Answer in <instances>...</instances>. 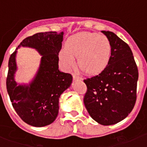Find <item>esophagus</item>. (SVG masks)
<instances>
[{"label":"esophagus","instance_id":"1","mask_svg":"<svg viewBox=\"0 0 147 147\" xmlns=\"http://www.w3.org/2000/svg\"><path fill=\"white\" fill-rule=\"evenodd\" d=\"M72 77H73L74 80H82V78H80V77H79L77 75H72Z\"/></svg>","mask_w":147,"mask_h":147}]
</instances>
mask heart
<instances>
[{
  "instance_id": "b5f03b06",
  "label": "heart",
  "mask_w": 147,
  "mask_h": 147,
  "mask_svg": "<svg viewBox=\"0 0 147 147\" xmlns=\"http://www.w3.org/2000/svg\"><path fill=\"white\" fill-rule=\"evenodd\" d=\"M111 55L112 46L107 37L96 32H81L67 38L60 57L67 67H73L74 58L78 57V66L84 73L97 75L108 66Z\"/></svg>"
}]
</instances>
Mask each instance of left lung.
Wrapping results in <instances>:
<instances>
[{
    "label": "left lung",
    "instance_id": "left-lung-1",
    "mask_svg": "<svg viewBox=\"0 0 147 147\" xmlns=\"http://www.w3.org/2000/svg\"><path fill=\"white\" fill-rule=\"evenodd\" d=\"M109 40V65L99 75L84 80V104L94 121L112 125L125 119L137 100L138 68L129 46L110 31H102Z\"/></svg>",
    "mask_w": 147,
    "mask_h": 147
}]
</instances>
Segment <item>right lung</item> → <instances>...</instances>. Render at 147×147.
<instances>
[{
	"label": "right lung",
	"instance_id": "right-lung-1",
	"mask_svg": "<svg viewBox=\"0 0 147 147\" xmlns=\"http://www.w3.org/2000/svg\"><path fill=\"white\" fill-rule=\"evenodd\" d=\"M63 40V32H38L25 38L16 48L33 47L42 55L39 69L29 85H17L14 80L17 50L9 58L6 87L10 100L21 119L33 127H44L55 120L59 97L72 83V75L58 69V53Z\"/></svg>",
	"mask_w": 147,
	"mask_h": 147
}]
</instances>
